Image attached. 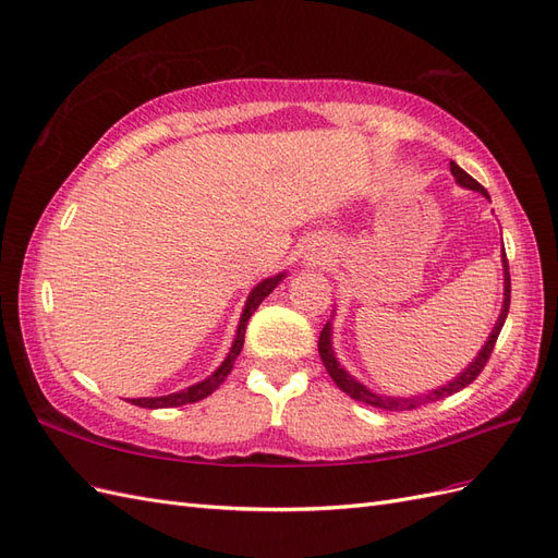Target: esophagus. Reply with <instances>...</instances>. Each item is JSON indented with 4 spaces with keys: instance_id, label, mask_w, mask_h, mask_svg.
Listing matches in <instances>:
<instances>
[{
    "instance_id": "1",
    "label": "esophagus",
    "mask_w": 558,
    "mask_h": 558,
    "mask_svg": "<svg viewBox=\"0 0 558 558\" xmlns=\"http://www.w3.org/2000/svg\"><path fill=\"white\" fill-rule=\"evenodd\" d=\"M308 262H316V256H311V259Z\"/></svg>"
}]
</instances>
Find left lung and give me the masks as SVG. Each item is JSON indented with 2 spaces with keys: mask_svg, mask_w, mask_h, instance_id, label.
Wrapping results in <instances>:
<instances>
[{
  "mask_svg": "<svg viewBox=\"0 0 558 558\" xmlns=\"http://www.w3.org/2000/svg\"><path fill=\"white\" fill-rule=\"evenodd\" d=\"M450 171H452L454 181L460 183V185H464V189L478 191L481 195H485V197L490 199L488 191H485L476 179H471V177L466 174V171H464L460 165H457V162H452V160H450ZM502 266H505V302H502V311H499V318H497V323H495V327H493V332H490L488 341H485V344H483V349L478 351L476 359L471 361V365L464 369V373H460L452 381H448L446 387H438V389H434V391L420 393V396H405V398H403V396H384V393L369 391L367 387H363V384H361L359 379H353V377L347 373V369L339 365V361L335 359V351H332V323H330V320L325 323L323 332H320V339H318V353H320V359H323V365H325V369H327V375H330V377L335 379L337 387H339L341 391H344L347 396H351L353 401L365 403V405H373V408H379V410H389V412L415 410V408H420V405L436 403V401H442V398H448V396H452V393H457V391H462L464 387H469V384L481 375V369L485 367V363H488L490 353H493V349H495V341H497L499 332H502V325H505V320H507L509 302H511V278H509V262H507L505 250H502Z\"/></svg>",
  "mask_w": 558,
  "mask_h": 558,
  "instance_id": "obj_1",
  "label": "left lung"
}]
</instances>
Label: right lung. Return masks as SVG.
<instances>
[{"mask_svg": "<svg viewBox=\"0 0 558 558\" xmlns=\"http://www.w3.org/2000/svg\"><path fill=\"white\" fill-rule=\"evenodd\" d=\"M282 278H284V274H278V276H274V278H266V280H262V282L256 284V288L250 292L247 302H245V308H242L240 323H238V332H235L233 347H231V351H228L226 361H223L217 369H214V373H211L207 379L197 381V384H193V387L183 389V391L169 393V396L132 398L130 403H132V405H138V408H148V410H155V408H177V405H189V403L203 401V398H207L209 393L217 391V389L221 387V381H223V379L228 377V373H231V369H233V363H235V359H238L240 351H242V344H245V330H247V320L252 318V313H254L256 308H259V304L264 302V299L278 288V284L282 282Z\"/></svg>", "mask_w": 558, "mask_h": 558, "instance_id": "obj_1", "label": "right lung"}]
</instances>
